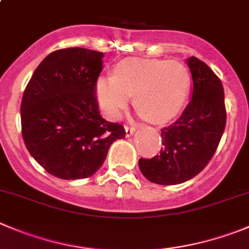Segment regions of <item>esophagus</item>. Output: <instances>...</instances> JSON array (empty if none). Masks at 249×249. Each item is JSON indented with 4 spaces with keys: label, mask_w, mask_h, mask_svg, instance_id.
<instances>
[{
    "label": "esophagus",
    "mask_w": 249,
    "mask_h": 249,
    "mask_svg": "<svg viewBox=\"0 0 249 249\" xmlns=\"http://www.w3.org/2000/svg\"><path fill=\"white\" fill-rule=\"evenodd\" d=\"M124 131H126V137H131L132 134L136 132V128L134 127H129V126H126L124 127Z\"/></svg>",
    "instance_id": "esophagus-1"
}]
</instances>
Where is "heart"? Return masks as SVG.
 I'll return each instance as SVG.
<instances>
[{
    "mask_svg": "<svg viewBox=\"0 0 249 249\" xmlns=\"http://www.w3.org/2000/svg\"><path fill=\"white\" fill-rule=\"evenodd\" d=\"M191 74L177 61L127 58L113 70V77H101L95 83L100 110L115 120L129 105L131 96L139 113L151 122L165 123L186 104Z\"/></svg>",
    "mask_w": 249,
    "mask_h": 249,
    "instance_id": "heart-1",
    "label": "heart"
}]
</instances>
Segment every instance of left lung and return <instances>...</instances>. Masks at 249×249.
Instances as JSON below:
<instances>
[{"instance_id": "1", "label": "left lung", "mask_w": 249, "mask_h": 249, "mask_svg": "<svg viewBox=\"0 0 249 249\" xmlns=\"http://www.w3.org/2000/svg\"><path fill=\"white\" fill-rule=\"evenodd\" d=\"M187 65L193 80L191 101L179 118L161 129L160 154L138 162L146 179L164 186L197 176L216 151L226 124L221 80L194 56Z\"/></svg>"}]
</instances>
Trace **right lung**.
Returning a JSON list of instances; mask_svg holds the SVG:
<instances>
[{"instance_id":"add662e5","label":"right lung","mask_w":249,"mask_h":249,"mask_svg":"<svg viewBox=\"0 0 249 249\" xmlns=\"http://www.w3.org/2000/svg\"><path fill=\"white\" fill-rule=\"evenodd\" d=\"M103 52L68 47L51 52L33 73L20 105L22 136L30 155L52 176L90 177L108 148L126 134L100 116L95 83Z\"/></svg>"}]
</instances>
